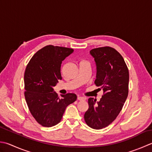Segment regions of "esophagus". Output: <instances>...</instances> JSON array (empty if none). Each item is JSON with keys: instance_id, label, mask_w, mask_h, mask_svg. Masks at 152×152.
Segmentation results:
<instances>
[{"instance_id": "1", "label": "esophagus", "mask_w": 152, "mask_h": 152, "mask_svg": "<svg viewBox=\"0 0 152 152\" xmlns=\"http://www.w3.org/2000/svg\"><path fill=\"white\" fill-rule=\"evenodd\" d=\"M78 100H80V101H84V100H86V98L84 97H81V96H78Z\"/></svg>"}]
</instances>
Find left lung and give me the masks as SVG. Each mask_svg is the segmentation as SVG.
<instances>
[{"label":"left lung","instance_id":"left-lung-1","mask_svg":"<svg viewBox=\"0 0 152 152\" xmlns=\"http://www.w3.org/2000/svg\"><path fill=\"white\" fill-rule=\"evenodd\" d=\"M96 64L95 84L103 91L99 102L90 97L84 120L94 129H102L113 122L122 110L129 94V72L123 56L110 47L90 50Z\"/></svg>","mask_w":152,"mask_h":152}]
</instances>
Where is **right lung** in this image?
Listing matches in <instances>:
<instances>
[{
    "mask_svg": "<svg viewBox=\"0 0 152 152\" xmlns=\"http://www.w3.org/2000/svg\"><path fill=\"white\" fill-rule=\"evenodd\" d=\"M73 51L66 47L47 45L39 50L27 65L25 99L31 114L43 126L60 123L66 107L77 99L74 94L61 95L60 98L53 89L62 80V62Z\"/></svg>",
    "mask_w": 152,
    "mask_h": 152,
    "instance_id": "add662e5",
    "label": "right lung"
}]
</instances>
